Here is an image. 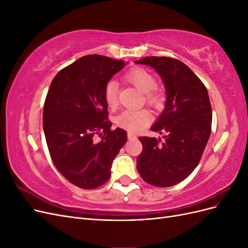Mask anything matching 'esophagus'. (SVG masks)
Returning a JSON list of instances; mask_svg holds the SVG:
<instances>
[{
	"label": "esophagus",
	"mask_w": 248,
	"mask_h": 248,
	"mask_svg": "<svg viewBox=\"0 0 248 248\" xmlns=\"http://www.w3.org/2000/svg\"><path fill=\"white\" fill-rule=\"evenodd\" d=\"M127 138H128V140H133V139H137V136L132 132H128V134H127Z\"/></svg>",
	"instance_id": "obj_1"
}]
</instances>
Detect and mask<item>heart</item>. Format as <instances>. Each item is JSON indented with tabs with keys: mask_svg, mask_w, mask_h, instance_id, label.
<instances>
[{
	"mask_svg": "<svg viewBox=\"0 0 248 248\" xmlns=\"http://www.w3.org/2000/svg\"><path fill=\"white\" fill-rule=\"evenodd\" d=\"M125 79L129 81L140 92L145 93L146 101L154 107H158L162 102V95L155 89L157 81L152 73L146 69L133 68L125 74ZM104 101L109 108H114L118 102V84L110 80L104 87ZM151 114L146 108L141 109H125L115 119L116 124L129 131H139L151 122Z\"/></svg>",
	"mask_w": 248,
	"mask_h": 248,
	"instance_id": "heart-1",
	"label": "heart"
}]
</instances>
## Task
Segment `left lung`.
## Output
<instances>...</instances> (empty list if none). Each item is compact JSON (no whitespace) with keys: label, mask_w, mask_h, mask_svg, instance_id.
Instances as JSON below:
<instances>
[{"label":"left lung","mask_w":248,"mask_h":248,"mask_svg":"<svg viewBox=\"0 0 248 248\" xmlns=\"http://www.w3.org/2000/svg\"><path fill=\"white\" fill-rule=\"evenodd\" d=\"M136 63L154 68L167 90L166 108L151 127L163 140L139 138L137 169L147 183L170 187L188 177L202 158L211 133V103L205 85L179 60L145 57Z\"/></svg>","instance_id":"left-lung-1"}]
</instances>
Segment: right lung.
I'll use <instances>...</instances> for the list:
<instances>
[{"label": "right lung", "instance_id": "1", "mask_svg": "<svg viewBox=\"0 0 248 248\" xmlns=\"http://www.w3.org/2000/svg\"><path fill=\"white\" fill-rule=\"evenodd\" d=\"M125 66L122 60L89 55L58 72L43 108V130L57 170L79 188L94 189L110 177L112 160L127 140L112 130L104 87ZM98 135L101 140L97 141Z\"/></svg>", "mask_w": 248, "mask_h": 248}]
</instances>
